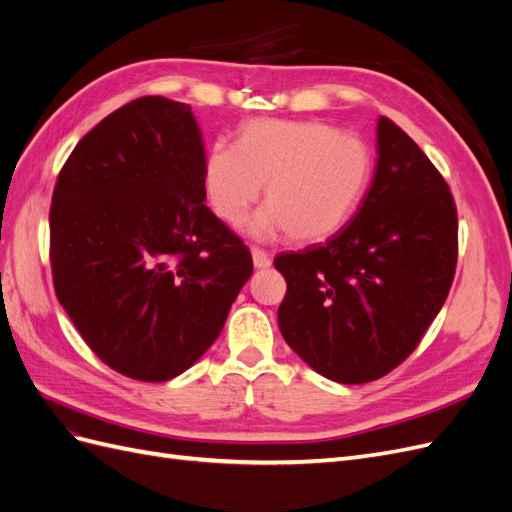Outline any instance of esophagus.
Returning a JSON list of instances; mask_svg holds the SVG:
<instances>
[{
    "label": "esophagus",
    "mask_w": 512,
    "mask_h": 512,
    "mask_svg": "<svg viewBox=\"0 0 512 512\" xmlns=\"http://www.w3.org/2000/svg\"><path fill=\"white\" fill-rule=\"evenodd\" d=\"M252 258H254V267L258 269H267L271 265V254L260 250V247H252Z\"/></svg>",
    "instance_id": "34e87169"
}]
</instances>
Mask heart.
Here are the masks:
<instances>
[{"instance_id": "b5f03b06", "label": "heart", "mask_w": 512, "mask_h": 512, "mask_svg": "<svg viewBox=\"0 0 512 512\" xmlns=\"http://www.w3.org/2000/svg\"><path fill=\"white\" fill-rule=\"evenodd\" d=\"M369 177V145L322 121H252L237 145L215 143L203 168L205 194L220 220L241 224L267 183V207L252 232L273 237L286 230L303 243L342 228L363 200Z\"/></svg>"}]
</instances>
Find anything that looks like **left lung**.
<instances>
[{"label":"left lung","instance_id":"left-lung-1","mask_svg":"<svg viewBox=\"0 0 512 512\" xmlns=\"http://www.w3.org/2000/svg\"><path fill=\"white\" fill-rule=\"evenodd\" d=\"M374 181L327 243L275 256L286 344L324 378L363 384L421 344L451 290L459 237L451 188L423 149L378 119Z\"/></svg>","mask_w":512,"mask_h":512}]
</instances>
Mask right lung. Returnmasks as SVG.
<instances>
[{
  "instance_id": "add662e5",
  "label": "right lung",
  "mask_w": 512,
  "mask_h": 512,
  "mask_svg": "<svg viewBox=\"0 0 512 512\" xmlns=\"http://www.w3.org/2000/svg\"><path fill=\"white\" fill-rule=\"evenodd\" d=\"M205 151L188 104L143 96L89 130L51 200V271L85 344L117 374L164 382L220 335L254 271L205 205Z\"/></svg>"
}]
</instances>
